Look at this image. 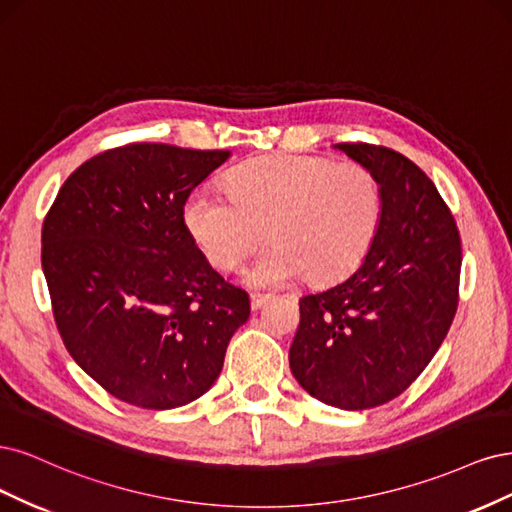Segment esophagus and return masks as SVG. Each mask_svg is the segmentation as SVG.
<instances>
[{"label": "esophagus", "mask_w": 512, "mask_h": 512, "mask_svg": "<svg viewBox=\"0 0 512 512\" xmlns=\"http://www.w3.org/2000/svg\"><path fill=\"white\" fill-rule=\"evenodd\" d=\"M274 298L272 293H251V308L259 310L263 304H268Z\"/></svg>", "instance_id": "34e87169"}]
</instances>
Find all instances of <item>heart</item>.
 Wrapping results in <instances>:
<instances>
[{"instance_id":"obj_1","label":"heart","mask_w":512,"mask_h":512,"mask_svg":"<svg viewBox=\"0 0 512 512\" xmlns=\"http://www.w3.org/2000/svg\"><path fill=\"white\" fill-rule=\"evenodd\" d=\"M227 195L197 187L185 202V225L217 270H234L268 234L270 246L244 280L278 287L306 274L334 283L370 253L383 221V189L359 163L310 155H263L225 178Z\"/></svg>"}]
</instances>
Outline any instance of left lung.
<instances>
[{
  "mask_svg": "<svg viewBox=\"0 0 512 512\" xmlns=\"http://www.w3.org/2000/svg\"><path fill=\"white\" fill-rule=\"evenodd\" d=\"M383 189V221L359 268L300 298L289 349L295 381L342 410L381 406L415 381L457 310L461 240L451 210L408 157L364 142L334 144Z\"/></svg>",
  "mask_w": 512,
  "mask_h": 512,
  "instance_id": "1",
  "label": "left lung"
}]
</instances>
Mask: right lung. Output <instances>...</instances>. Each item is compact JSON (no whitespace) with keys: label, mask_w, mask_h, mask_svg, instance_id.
I'll list each match as a JSON object with an SVG mask.
<instances>
[{"label":"right lung","mask_w":512,"mask_h":512,"mask_svg":"<svg viewBox=\"0 0 512 512\" xmlns=\"http://www.w3.org/2000/svg\"><path fill=\"white\" fill-rule=\"evenodd\" d=\"M229 151L127 144L70 174L42 227V270L65 349L121 402L185 406L217 381L251 315L185 225L191 191Z\"/></svg>","instance_id":"add662e5"}]
</instances>
